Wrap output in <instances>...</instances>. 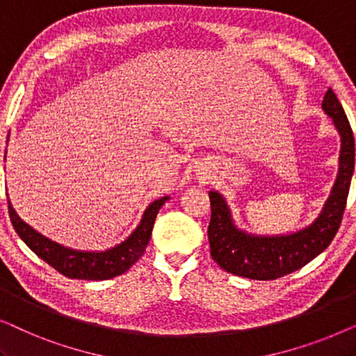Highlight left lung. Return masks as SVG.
I'll return each instance as SVG.
<instances>
[{
  "label": "left lung",
  "instance_id": "left-lung-1",
  "mask_svg": "<svg viewBox=\"0 0 356 356\" xmlns=\"http://www.w3.org/2000/svg\"><path fill=\"white\" fill-rule=\"evenodd\" d=\"M323 110L332 118L340 134L339 172L323 211L309 225L286 235L248 233L236 227L225 197L218 191H209L212 211L207 230L211 256L223 270L252 280H274L301 269L334 240L353 177L355 139L347 115L332 89L325 92Z\"/></svg>",
  "mask_w": 356,
  "mask_h": 356
}]
</instances>
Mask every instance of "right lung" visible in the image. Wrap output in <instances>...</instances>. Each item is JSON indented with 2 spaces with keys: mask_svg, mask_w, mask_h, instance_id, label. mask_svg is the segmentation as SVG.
<instances>
[{
  "mask_svg": "<svg viewBox=\"0 0 356 356\" xmlns=\"http://www.w3.org/2000/svg\"><path fill=\"white\" fill-rule=\"evenodd\" d=\"M168 199L170 196H163L150 202L134 232L120 245L105 251H79L58 245L56 241H51L50 238L40 235L31 225H27L14 211L11 201H8V207L14 230L21 236V240L53 269L70 279L108 280L124 274L144 254L152 235L155 217Z\"/></svg>",
  "mask_w": 356,
  "mask_h": 356,
  "instance_id": "add662e5",
  "label": "right lung"
}]
</instances>
